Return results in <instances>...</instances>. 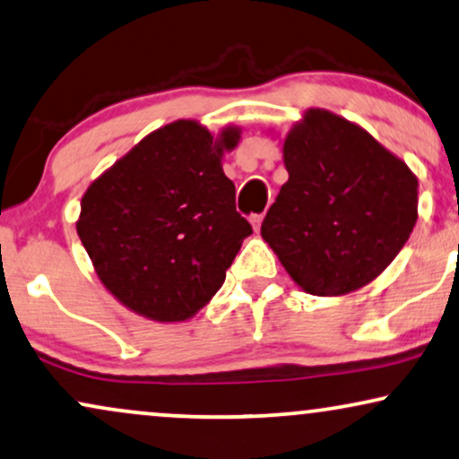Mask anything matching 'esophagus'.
Returning a JSON list of instances; mask_svg holds the SVG:
<instances>
[{
    "label": "esophagus",
    "instance_id": "34e87169",
    "mask_svg": "<svg viewBox=\"0 0 459 459\" xmlns=\"http://www.w3.org/2000/svg\"><path fill=\"white\" fill-rule=\"evenodd\" d=\"M263 220H264L263 213H254V216L249 218V222H252L254 230H256V233H258V230H260V226H263Z\"/></svg>",
    "mask_w": 459,
    "mask_h": 459
}]
</instances>
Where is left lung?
I'll return each instance as SVG.
<instances>
[{"instance_id":"left-lung-1","label":"left lung","mask_w":459,"mask_h":459,"mask_svg":"<svg viewBox=\"0 0 459 459\" xmlns=\"http://www.w3.org/2000/svg\"><path fill=\"white\" fill-rule=\"evenodd\" d=\"M288 182L260 235L292 281L343 297L387 269L417 222V178L367 129L311 108L283 137Z\"/></svg>"}]
</instances>
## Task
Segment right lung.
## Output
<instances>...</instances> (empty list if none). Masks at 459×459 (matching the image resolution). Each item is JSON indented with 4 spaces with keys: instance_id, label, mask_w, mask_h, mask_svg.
I'll return each mask as SVG.
<instances>
[{
    "instance_id": "obj_1",
    "label": "right lung",
    "mask_w": 459,
    "mask_h": 459,
    "mask_svg": "<svg viewBox=\"0 0 459 459\" xmlns=\"http://www.w3.org/2000/svg\"><path fill=\"white\" fill-rule=\"evenodd\" d=\"M241 129L176 120L91 182L75 222L112 297L154 322H186L222 288L252 226L235 210L222 156Z\"/></svg>"
}]
</instances>
